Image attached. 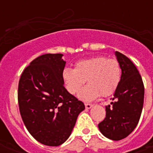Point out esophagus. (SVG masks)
Wrapping results in <instances>:
<instances>
[{
	"label": "esophagus",
	"instance_id": "obj_1",
	"mask_svg": "<svg viewBox=\"0 0 153 153\" xmlns=\"http://www.w3.org/2000/svg\"><path fill=\"white\" fill-rule=\"evenodd\" d=\"M93 105V104H91V103H85V107H86V109H90Z\"/></svg>",
	"mask_w": 153,
	"mask_h": 153
}]
</instances>
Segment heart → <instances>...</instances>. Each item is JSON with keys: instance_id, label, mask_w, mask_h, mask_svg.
Segmentation results:
<instances>
[{"instance_id": "heart-1", "label": "heart", "mask_w": 153, "mask_h": 153, "mask_svg": "<svg viewBox=\"0 0 153 153\" xmlns=\"http://www.w3.org/2000/svg\"><path fill=\"white\" fill-rule=\"evenodd\" d=\"M62 79L70 94L78 93L87 79L88 84L81 89L79 97L89 102L100 95L108 97L115 93L120 82L121 69L115 59L95 56L80 60L75 64L74 69L65 68Z\"/></svg>"}]
</instances>
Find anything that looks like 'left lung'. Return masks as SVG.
Returning a JSON list of instances; mask_svg holds the SVG:
<instances>
[{
	"instance_id": "1",
	"label": "left lung",
	"mask_w": 153,
	"mask_h": 153,
	"mask_svg": "<svg viewBox=\"0 0 153 153\" xmlns=\"http://www.w3.org/2000/svg\"><path fill=\"white\" fill-rule=\"evenodd\" d=\"M121 69V79L111 103L106 106V117L98 124L105 137L118 141L131 134L141 116L144 85L134 64L128 57L115 51Z\"/></svg>"
}]
</instances>
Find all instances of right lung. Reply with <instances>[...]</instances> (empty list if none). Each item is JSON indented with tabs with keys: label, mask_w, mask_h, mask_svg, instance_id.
<instances>
[{
	"label": "right lung",
	"mask_w": 153,
	"mask_h": 153,
	"mask_svg": "<svg viewBox=\"0 0 153 153\" xmlns=\"http://www.w3.org/2000/svg\"><path fill=\"white\" fill-rule=\"evenodd\" d=\"M62 56L49 53L37 57L19 82V107L26 128L37 141L51 147L66 141L78 115L85 109L83 102L64 87Z\"/></svg>",
	"instance_id": "right-lung-1"
}]
</instances>
